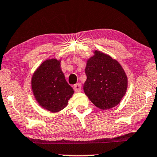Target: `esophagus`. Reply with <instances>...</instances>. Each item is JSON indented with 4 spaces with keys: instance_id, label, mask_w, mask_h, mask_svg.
<instances>
[{
    "instance_id": "34e87169",
    "label": "esophagus",
    "mask_w": 157,
    "mask_h": 157,
    "mask_svg": "<svg viewBox=\"0 0 157 157\" xmlns=\"http://www.w3.org/2000/svg\"><path fill=\"white\" fill-rule=\"evenodd\" d=\"M81 87H82V85L80 83H77L73 86V88H74L75 91L76 92H79L81 91Z\"/></svg>"
}]
</instances>
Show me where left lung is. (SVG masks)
I'll use <instances>...</instances> for the list:
<instances>
[{"label": "left lung", "instance_id": "obj_1", "mask_svg": "<svg viewBox=\"0 0 157 157\" xmlns=\"http://www.w3.org/2000/svg\"><path fill=\"white\" fill-rule=\"evenodd\" d=\"M94 53L87 61L84 92L96 107L110 109L117 105L124 96L127 77L116 59L98 50Z\"/></svg>", "mask_w": 157, "mask_h": 157}]
</instances>
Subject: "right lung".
<instances>
[{"mask_svg":"<svg viewBox=\"0 0 157 157\" xmlns=\"http://www.w3.org/2000/svg\"><path fill=\"white\" fill-rule=\"evenodd\" d=\"M60 62L57 59H46L37 68L31 79L35 100L51 112L63 109L74 93L62 71Z\"/></svg>","mask_w":157,"mask_h":157,"instance_id":"right-lung-1","label":"right lung"}]
</instances>
